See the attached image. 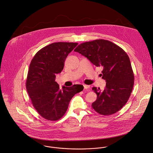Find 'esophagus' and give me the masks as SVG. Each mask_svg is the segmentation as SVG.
I'll return each instance as SVG.
<instances>
[{"label":"esophagus","mask_w":153,"mask_h":153,"mask_svg":"<svg viewBox=\"0 0 153 153\" xmlns=\"http://www.w3.org/2000/svg\"><path fill=\"white\" fill-rule=\"evenodd\" d=\"M84 88L85 90H87V91H89V90H90V87H89V86H88V85H84Z\"/></svg>","instance_id":"esophagus-1"}]
</instances>
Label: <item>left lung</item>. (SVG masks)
Masks as SVG:
<instances>
[{"label":"left lung","mask_w":153,"mask_h":153,"mask_svg":"<svg viewBox=\"0 0 153 153\" xmlns=\"http://www.w3.org/2000/svg\"><path fill=\"white\" fill-rule=\"evenodd\" d=\"M96 66L102 68V78L106 81L103 91L92 88L97 94L92 107L98 113L109 115L121 109L132 91L134 76L130 58L120 46L107 40L97 39L79 45L74 50Z\"/></svg>","instance_id":"8db88e82"}]
</instances>
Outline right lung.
<instances>
[{"label": "right lung", "mask_w": 153, "mask_h": 153, "mask_svg": "<svg viewBox=\"0 0 153 153\" xmlns=\"http://www.w3.org/2000/svg\"><path fill=\"white\" fill-rule=\"evenodd\" d=\"M78 43L55 42L40 49L30 64L26 87L32 105L46 120L56 121L67 111L72 98L82 91V85L59 88L56 75L61 72L68 54Z\"/></svg>", "instance_id": "1"}]
</instances>
